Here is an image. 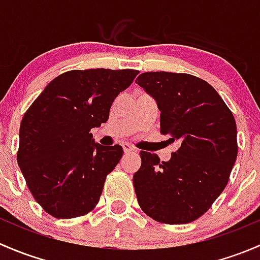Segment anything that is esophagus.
Here are the masks:
<instances>
[{
	"label": "esophagus",
	"mask_w": 260,
	"mask_h": 260,
	"mask_svg": "<svg viewBox=\"0 0 260 260\" xmlns=\"http://www.w3.org/2000/svg\"><path fill=\"white\" fill-rule=\"evenodd\" d=\"M122 148H124V151L125 152L135 151V148H134V146L131 145V144H129V143H124V144H122Z\"/></svg>",
	"instance_id": "esophagus-1"
}]
</instances>
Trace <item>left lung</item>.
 I'll return each instance as SVG.
<instances>
[{
    "instance_id": "8db88e82",
    "label": "left lung",
    "mask_w": 260,
    "mask_h": 260,
    "mask_svg": "<svg viewBox=\"0 0 260 260\" xmlns=\"http://www.w3.org/2000/svg\"><path fill=\"white\" fill-rule=\"evenodd\" d=\"M136 84L156 100L160 133L179 146L169 161L140 152L133 178L138 203L159 223H191L228 184L238 155L233 112L210 84L192 75L144 72Z\"/></svg>"
}]
</instances>
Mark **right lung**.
Returning <instances> with one entry per match:
<instances>
[{
	"label": "right lung",
	"mask_w": 260,
	"mask_h": 260,
	"mask_svg": "<svg viewBox=\"0 0 260 260\" xmlns=\"http://www.w3.org/2000/svg\"><path fill=\"white\" fill-rule=\"evenodd\" d=\"M139 71L90 69L55 77L20 126L17 162L35 200L57 219L86 215L121 159L120 145L95 143L91 129L108 121L115 98Z\"/></svg>",
	"instance_id": "1"
}]
</instances>
